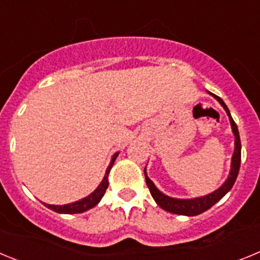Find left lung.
Listing matches in <instances>:
<instances>
[{"mask_svg": "<svg viewBox=\"0 0 260 260\" xmlns=\"http://www.w3.org/2000/svg\"><path fill=\"white\" fill-rule=\"evenodd\" d=\"M213 98H215L216 100L222 105L225 112L228 113L229 119H231L232 130H233L234 137H236V141H234L236 147H234V153H233V157H232L231 174H229L228 180L225 181L224 185H222L220 189L211 192V194L206 195V197H201V198H195V199H176V198H171V197H167V195H164L162 192L158 191V190L156 189V186L153 185L152 181L148 178V176L146 174V169H144V174H146V183L147 186H148V189H150L152 198L155 199L156 203H157L162 210L168 211V212L178 213V215H186V216L199 215V213L204 212V211L210 210L216 202H219L220 199H221L222 197H224V195L226 194L232 187H233L234 182H236V180H237L238 172H240V165H241V141H240V134H238V127L237 125H236V122L233 121V118H232L228 107L225 105V103L222 102L219 96L213 95Z\"/></svg>", "mask_w": 260, "mask_h": 260, "instance_id": "obj_1", "label": "left lung"}]
</instances>
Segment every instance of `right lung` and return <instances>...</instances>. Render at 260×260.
<instances>
[{
  "label": "right lung",
  "instance_id": "obj_1",
  "mask_svg": "<svg viewBox=\"0 0 260 260\" xmlns=\"http://www.w3.org/2000/svg\"><path fill=\"white\" fill-rule=\"evenodd\" d=\"M117 156H118V153H116V155L112 157V161H110L109 167H108L107 172H105L104 180H103L102 183L98 186V189H96L92 194H89L87 198L80 199V201L75 202V203L65 204V206H53V204H45V206L57 213H80V212H84V211L87 210H91L92 207H95L96 204L102 201L105 191H107L108 185H109V182H108V174H109L112 165H113L114 161H116Z\"/></svg>",
  "mask_w": 260,
  "mask_h": 260
}]
</instances>
